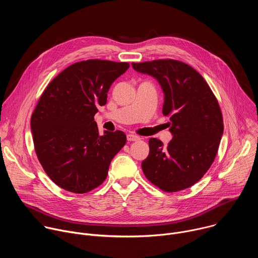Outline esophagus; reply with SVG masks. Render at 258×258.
<instances>
[{
	"label": "esophagus",
	"instance_id": "1",
	"mask_svg": "<svg viewBox=\"0 0 258 258\" xmlns=\"http://www.w3.org/2000/svg\"><path fill=\"white\" fill-rule=\"evenodd\" d=\"M126 139L128 142H135V141H139L140 140V137L136 136V135H133V134H128L126 136Z\"/></svg>",
	"mask_w": 258,
	"mask_h": 258
}]
</instances>
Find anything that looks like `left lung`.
I'll return each instance as SVG.
<instances>
[{
	"label": "left lung",
	"instance_id": "1",
	"mask_svg": "<svg viewBox=\"0 0 258 258\" xmlns=\"http://www.w3.org/2000/svg\"><path fill=\"white\" fill-rule=\"evenodd\" d=\"M154 78L164 96L162 112L168 116L172 140L164 146L149 140L150 152L142 162L146 177L166 192L187 189L211 166L224 134L223 115L209 86L186 63L165 59L132 63Z\"/></svg>",
	"mask_w": 258,
	"mask_h": 258
}]
</instances>
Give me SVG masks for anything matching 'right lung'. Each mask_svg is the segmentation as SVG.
I'll use <instances>...</instances> for the list:
<instances>
[{
    "label": "right lung",
    "instance_id": "right-lung-1",
    "mask_svg": "<svg viewBox=\"0 0 258 258\" xmlns=\"http://www.w3.org/2000/svg\"><path fill=\"white\" fill-rule=\"evenodd\" d=\"M128 67L125 62L98 59L78 62L59 73L41 96L30 120L34 149L60 188L84 194L107 177L126 136L120 131L100 135L94 116Z\"/></svg>",
    "mask_w": 258,
    "mask_h": 258
}]
</instances>
